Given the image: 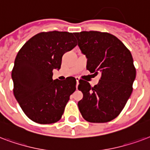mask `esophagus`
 <instances>
[{
	"instance_id": "1",
	"label": "esophagus",
	"mask_w": 150,
	"mask_h": 150,
	"mask_svg": "<svg viewBox=\"0 0 150 150\" xmlns=\"http://www.w3.org/2000/svg\"><path fill=\"white\" fill-rule=\"evenodd\" d=\"M75 78H76V88H77V85H78L79 80H80V79H79V77H77V76H76Z\"/></svg>"
}]
</instances>
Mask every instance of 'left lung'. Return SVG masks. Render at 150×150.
<instances>
[{
    "label": "left lung",
    "mask_w": 150,
    "mask_h": 150,
    "mask_svg": "<svg viewBox=\"0 0 150 150\" xmlns=\"http://www.w3.org/2000/svg\"><path fill=\"white\" fill-rule=\"evenodd\" d=\"M78 46L87 56V69L101 74L98 84L91 87L80 80L78 89L83 98L78 102L82 117L91 123L115 119L132 95L136 76L131 52L112 34L99 31L74 33Z\"/></svg>",
    "instance_id": "8db88e82"
}]
</instances>
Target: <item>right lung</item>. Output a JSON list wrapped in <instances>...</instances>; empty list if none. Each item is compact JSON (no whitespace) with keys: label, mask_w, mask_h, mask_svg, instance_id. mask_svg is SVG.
<instances>
[{"label":"right lung","mask_w":150,"mask_h":150,"mask_svg":"<svg viewBox=\"0 0 150 150\" xmlns=\"http://www.w3.org/2000/svg\"><path fill=\"white\" fill-rule=\"evenodd\" d=\"M76 45L74 33L49 31L33 36L18 51L11 71L13 93L31 120L47 125L61 119L76 81H53L52 70L60 69L62 55Z\"/></svg>","instance_id":"add662e5"}]
</instances>
